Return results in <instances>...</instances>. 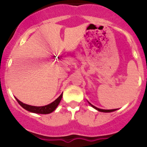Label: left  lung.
I'll use <instances>...</instances> for the list:
<instances>
[{"instance_id":"1","label":"left lung","mask_w":147,"mask_h":147,"mask_svg":"<svg viewBox=\"0 0 147 147\" xmlns=\"http://www.w3.org/2000/svg\"><path fill=\"white\" fill-rule=\"evenodd\" d=\"M90 105H91L92 107H93V108H95L96 110H98V111H100V112H103V113H110V112H113V111H115V110H116L117 109H113V110H103V109H99V108H97L96 107H95V106H93V105H92L91 104L89 103Z\"/></svg>"}]
</instances>
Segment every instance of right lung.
Listing matches in <instances>:
<instances>
[{"label":"right lung","mask_w":147,"mask_h":147,"mask_svg":"<svg viewBox=\"0 0 147 147\" xmlns=\"http://www.w3.org/2000/svg\"><path fill=\"white\" fill-rule=\"evenodd\" d=\"M62 93L55 100V101H54L52 103L49 104V105H45V106H42V107H36V106H32V105H26V104H24L23 103V102H20V100H18L17 98H16V100L18 101V103H19V105H20L23 108L28 110L29 112L39 114H49L51 113H52L53 111H54L55 109L57 107L59 102H60L61 99H62Z\"/></svg>","instance_id":"1"}]
</instances>
